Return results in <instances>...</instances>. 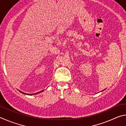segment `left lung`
I'll return each mask as SVG.
<instances>
[{"label": "left lung", "mask_w": 126, "mask_h": 126, "mask_svg": "<svg viewBox=\"0 0 126 126\" xmlns=\"http://www.w3.org/2000/svg\"><path fill=\"white\" fill-rule=\"evenodd\" d=\"M104 90H103V91H104ZM102 91H101V92H102Z\"/></svg>", "instance_id": "obj_1"}]
</instances>
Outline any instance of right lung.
<instances>
[{
    "label": "right lung",
    "instance_id": "right-lung-1",
    "mask_svg": "<svg viewBox=\"0 0 126 126\" xmlns=\"http://www.w3.org/2000/svg\"><path fill=\"white\" fill-rule=\"evenodd\" d=\"M20 92V93H23V94H27V95H35V94H38V93H41V92H43V91H40V92H37V93H33V94H27V93H24V92H22V91H19V90H18Z\"/></svg>",
    "mask_w": 126,
    "mask_h": 126
}]
</instances>
